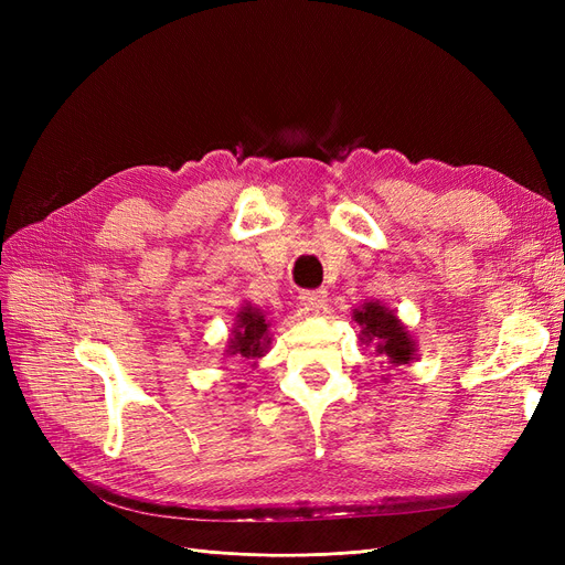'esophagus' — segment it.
<instances>
[{"instance_id":"34e87169","label":"esophagus","mask_w":565,"mask_h":565,"mask_svg":"<svg viewBox=\"0 0 565 565\" xmlns=\"http://www.w3.org/2000/svg\"><path fill=\"white\" fill-rule=\"evenodd\" d=\"M299 299H301V303L309 311H318L320 306L328 301V292H324V289H303V292L299 295Z\"/></svg>"}]
</instances>
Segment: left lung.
I'll return each instance as SVG.
<instances>
[{"label": "left lung", "mask_w": 565, "mask_h": 565, "mask_svg": "<svg viewBox=\"0 0 565 565\" xmlns=\"http://www.w3.org/2000/svg\"><path fill=\"white\" fill-rule=\"evenodd\" d=\"M353 320L361 324V347L388 367H398L417 361V341L409 334L407 324L386 309L382 301H363L353 309Z\"/></svg>", "instance_id": "obj_1"}]
</instances>
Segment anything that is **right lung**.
Wrapping results in <instances>:
<instances>
[{
	"label": "right lung",
	"mask_w": 565,
	"mask_h": 565,
	"mask_svg": "<svg viewBox=\"0 0 565 565\" xmlns=\"http://www.w3.org/2000/svg\"><path fill=\"white\" fill-rule=\"evenodd\" d=\"M270 322L266 313L259 306L245 301L235 313L226 355H241L247 363L256 365V361L264 358L270 349Z\"/></svg>",
	"instance_id": "right-lung-1"
}]
</instances>
